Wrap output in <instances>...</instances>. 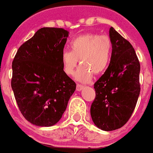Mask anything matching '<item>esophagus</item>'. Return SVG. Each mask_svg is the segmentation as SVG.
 Masks as SVG:
<instances>
[{"instance_id":"1","label":"esophagus","mask_w":153,"mask_h":153,"mask_svg":"<svg viewBox=\"0 0 153 153\" xmlns=\"http://www.w3.org/2000/svg\"><path fill=\"white\" fill-rule=\"evenodd\" d=\"M83 88H84V86L82 85V84H79V83H78V84H77L76 86L77 91H82Z\"/></svg>"}]
</instances>
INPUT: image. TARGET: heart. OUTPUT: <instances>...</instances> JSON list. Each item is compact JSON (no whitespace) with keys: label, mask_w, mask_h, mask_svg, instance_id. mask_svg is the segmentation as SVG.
<instances>
[{"label":"heart","mask_w":153,"mask_h":153,"mask_svg":"<svg viewBox=\"0 0 153 153\" xmlns=\"http://www.w3.org/2000/svg\"><path fill=\"white\" fill-rule=\"evenodd\" d=\"M71 51L62 53L63 71L68 75H73L80 61L77 72V79L88 82L93 74L99 75L105 72L111 61V39L106 35L88 33L74 38L70 43Z\"/></svg>","instance_id":"obj_1"}]
</instances>
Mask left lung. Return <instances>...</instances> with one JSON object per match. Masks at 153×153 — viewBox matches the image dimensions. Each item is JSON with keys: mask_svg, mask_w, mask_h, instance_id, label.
I'll use <instances>...</instances> for the list:
<instances>
[{"mask_svg": "<svg viewBox=\"0 0 153 153\" xmlns=\"http://www.w3.org/2000/svg\"><path fill=\"white\" fill-rule=\"evenodd\" d=\"M109 37L111 61L94 84L96 97L91 106L93 123L105 131L121 128L128 122L140 92V64L134 48L112 27Z\"/></svg>", "mask_w": 153, "mask_h": 153, "instance_id": "left-lung-1", "label": "left lung"}]
</instances>
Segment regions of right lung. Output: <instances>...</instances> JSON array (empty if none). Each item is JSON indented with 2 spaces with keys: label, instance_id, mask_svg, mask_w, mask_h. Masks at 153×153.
Wrapping results in <instances>:
<instances>
[{
  "label": "right lung",
  "instance_id": "obj_1",
  "mask_svg": "<svg viewBox=\"0 0 153 153\" xmlns=\"http://www.w3.org/2000/svg\"><path fill=\"white\" fill-rule=\"evenodd\" d=\"M68 36L63 28H40L19 47L12 62L17 105L23 117L38 126L55 125L76 89L61 58Z\"/></svg>",
  "mask_w": 153,
  "mask_h": 153
}]
</instances>
